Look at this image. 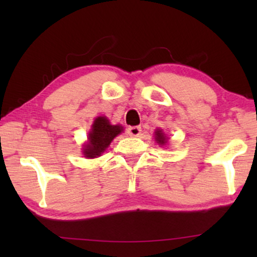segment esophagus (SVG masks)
<instances>
[{
  "label": "esophagus",
  "instance_id": "1",
  "mask_svg": "<svg viewBox=\"0 0 257 257\" xmlns=\"http://www.w3.org/2000/svg\"><path fill=\"white\" fill-rule=\"evenodd\" d=\"M127 133L131 137H139L140 133H142V127L140 126H131V127L127 128Z\"/></svg>",
  "mask_w": 257,
  "mask_h": 257
}]
</instances>
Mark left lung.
I'll return each mask as SVG.
<instances>
[{"label": "left lung", "instance_id": "obj_1", "mask_svg": "<svg viewBox=\"0 0 257 257\" xmlns=\"http://www.w3.org/2000/svg\"><path fill=\"white\" fill-rule=\"evenodd\" d=\"M156 140L158 144H161V145L166 143V138H165V135L161 130H158V131L156 132Z\"/></svg>", "mask_w": 257, "mask_h": 257}]
</instances>
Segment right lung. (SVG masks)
Instances as JSON below:
<instances>
[{
  "instance_id": "1",
  "label": "right lung",
  "mask_w": 257,
  "mask_h": 257,
  "mask_svg": "<svg viewBox=\"0 0 257 257\" xmlns=\"http://www.w3.org/2000/svg\"><path fill=\"white\" fill-rule=\"evenodd\" d=\"M121 131V126L111 125L107 118H96L89 133V144L84 149V156L86 158L99 157L105 149L108 147L114 137H117Z\"/></svg>"
}]
</instances>
